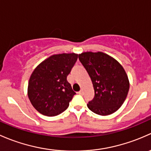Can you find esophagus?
I'll return each instance as SVG.
<instances>
[{
  "label": "esophagus",
  "mask_w": 151,
  "mask_h": 151,
  "mask_svg": "<svg viewBox=\"0 0 151 151\" xmlns=\"http://www.w3.org/2000/svg\"><path fill=\"white\" fill-rule=\"evenodd\" d=\"M83 90H80V91L78 92V94H81H81H83Z\"/></svg>",
  "instance_id": "esophagus-1"
}]
</instances>
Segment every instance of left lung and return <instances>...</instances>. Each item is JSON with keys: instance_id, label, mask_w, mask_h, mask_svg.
Returning <instances> with one entry per match:
<instances>
[{"instance_id": "obj_1", "label": "left lung", "mask_w": 151, "mask_h": 151, "mask_svg": "<svg viewBox=\"0 0 151 151\" xmlns=\"http://www.w3.org/2000/svg\"><path fill=\"white\" fill-rule=\"evenodd\" d=\"M78 59L92 81L94 97L87 104L96 114L108 116L120 108L129 89V81L122 65L100 52H83Z\"/></svg>"}]
</instances>
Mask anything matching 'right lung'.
<instances>
[{"label":"right lung","instance_id":"add662e5","mask_svg":"<svg viewBox=\"0 0 151 151\" xmlns=\"http://www.w3.org/2000/svg\"><path fill=\"white\" fill-rule=\"evenodd\" d=\"M78 54H54L36 67L29 78L27 94L37 111L47 116L64 112L76 92L67 76L77 61Z\"/></svg>","mask_w":151,"mask_h":151}]
</instances>
